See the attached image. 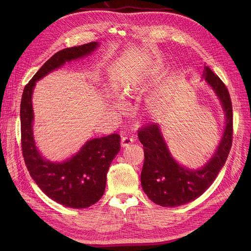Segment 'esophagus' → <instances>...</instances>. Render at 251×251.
Returning <instances> with one entry per match:
<instances>
[{
	"label": "esophagus",
	"instance_id": "34e87169",
	"mask_svg": "<svg viewBox=\"0 0 251 251\" xmlns=\"http://www.w3.org/2000/svg\"><path fill=\"white\" fill-rule=\"evenodd\" d=\"M132 142H133V138L131 137V136H123L121 138V144H122L123 148L130 146V144L132 143Z\"/></svg>",
	"mask_w": 251,
	"mask_h": 251
}]
</instances>
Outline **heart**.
<instances>
[{"label": "heart", "instance_id": "b5f03b06", "mask_svg": "<svg viewBox=\"0 0 251 251\" xmlns=\"http://www.w3.org/2000/svg\"><path fill=\"white\" fill-rule=\"evenodd\" d=\"M148 79V75L142 70L130 71L120 77V85L124 94L132 95L142 88L143 83Z\"/></svg>", "mask_w": 251, "mask_h": 251}]
</instances>
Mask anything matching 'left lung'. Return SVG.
<instances>
[{
	"instance_id": "8db88e82",
	"label": "left lung",
	"mask_w": 251,
	"mask_h": 251,
	"mask_svg": "<svg viewBox=\"0 0 251 251\" xmlns=\"http://www.w3.org/2000/svg\"><path fill=\"white\" fill-rule=\"evenodd\" d=\"M202 78L219 98L226 120L219 146L212 159L202 168L194 170L180 165L171 154L157 124H148L138 130V138L144 151L141 186L149 199L161 206L183 205L204 193L225 165L231 150L233 111L229 91L207 66L203 69Z\"/></svg>"
}]
</instances>
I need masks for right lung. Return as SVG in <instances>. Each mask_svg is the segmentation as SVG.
Instances as JSON below:
<instances>
[{"label":"right lung","instance_id":"obj_1","mask_svg":"<svg viewBox=\"0 0 251 251\" xmlns=\"http://www.w3.org/2000/svg\"><path fill=\"white\" fill-rule=\"evenodd\" d=\"M98 47L99 43L92 42L56 52L25 85L20 104L21 148L28 172L50 200L72 208H86L100 200L105 189L108 170L120 151L121 137L113 133L87 140L80 151L62 163L44 159L33 137L32 92L39 79L66 62L88 56Z\"/></svg>","mask_w":251,"mask_h":251}]
</instances>
